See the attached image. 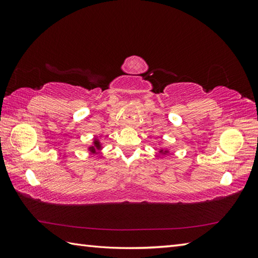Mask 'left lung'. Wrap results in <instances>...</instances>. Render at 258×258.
Wrapping results in <instances>:
<instances>
[{
    "mask_svg": "<svg viewBox=\"0 0 258 258\" xmlns=\"http://www.w3.org/2000/svg\"><path fill=\"white\" fill-rule=\"evenodd\" d=\"M160 153H161V154H164V155H165V154H167L168 151H167V150H161V151H160Z\"/></svg>",
    "mask_w": 258,
    "mask_h": 258,
    "instance_id": "1",
    "label": "left lung"
}]
</instances>
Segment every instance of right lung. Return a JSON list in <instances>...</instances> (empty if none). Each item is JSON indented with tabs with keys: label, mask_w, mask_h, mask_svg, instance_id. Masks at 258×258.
<instances>
[{
	"label": "right lung",
	"mask_w": 258,
	"mask_h": 258,
	"mask_svg": "<svg viewBox=\"0 0 258 258\" xmlns=\"http://www.w3.org/2000/svg\"><path fill=\"white\" fill-rule=\"evenodd\" d=\"M101 149H102V145L100 143V141H98L97 139H95L94 142H93V146L89 147L90 152H92V153H96L97 151H100Z\"/></svg>",
	"instance_id": "1"
}]
</instances>
